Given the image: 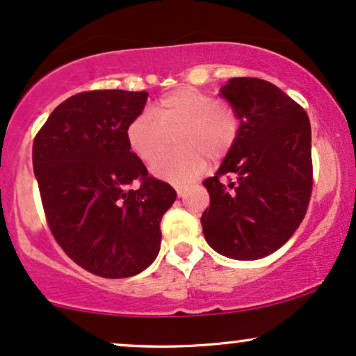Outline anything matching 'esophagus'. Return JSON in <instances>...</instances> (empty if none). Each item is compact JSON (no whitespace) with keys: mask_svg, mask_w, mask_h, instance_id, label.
<instances>
[{"mask_svg":"<svg viewBox=\"0 0 356 356\" xmlns=\"http://www.w3.org/2000/svg\"><path fill=\"white\" fill-rule=\"evenodd\" d=\"M188 188H190L188 185H178V186H177V195L179 196V198H183V196L186 195Z\"/></svg>","mask_w":356,"mask_h":356,"instance_id":"obj_1","label":"esophagus"}]
</instances>
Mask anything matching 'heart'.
I'll list each match as a JSON object with an SVG mask.
<instances>
[{
	"label": "heart",
	"mask_w": 356,
	"mask_h": 356,
	"mask_svg": "<svg viewBox=\"0 0 356 356\" xmlns=\"http://www.w3.org/2000/svg\"><path fill=\"white\" fill-rule=\"evenodd\" d=\"M152 113H140L127 127L131 152L152 166L154 175L171 183H185L207 168V160L220 163L233 152L241 131V118L232 104L191 86L161 96Z\"/></svg>",
	"instance_id": "b5f03b06"
}]
</instances>
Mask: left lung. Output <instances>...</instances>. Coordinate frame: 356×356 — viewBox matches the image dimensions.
<instances>
[{"mask_svg": "<svg viewBox=\"0 0 356 356\" xmlns=\"http://www.w3.org/2000/svg\"><path fill=\"white\" fill-rule=\"evenodd\" d=\"M220 95L241 118L233 152L203 185L210 208L203 235L233 260L277 252L300 227L313 186L312 127L307 111L273 83L232 78Z\"/></svg>", "mask_w": 356, "mask_h": 356, "instance_id": "left-lung-1", "label": "left lung"}]
</instances>
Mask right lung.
<instances>
[{
  "mask_svg": "<svg viewBox=\"0 0 356 356\" xmlns=\"http://www.w3.org/2000/svg\"><path fill=\"white\" fill-rule=\"evenodd\" d=\"M146 99V91H83L54 108L33 141V170L54 240L103 278H128L152 265L161 218L177 200L128 145L127 127Z\"/></svg>",
  "mask_w": 356,
  "mask_h": 356,
  "instance_id": "1",
  "label": "right lung"
}]
</instances>
